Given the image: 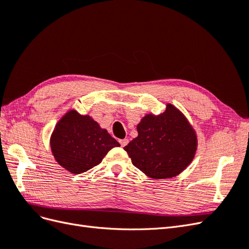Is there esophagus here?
<instances>
[{
  "mask_svg": "<svg viewBox=\"0 0 249 249\" xmlns=\"http://www.w3.org/2000/svg\"><path fill=\"white\" fill-rule=\"evenodd\" d=\"M119 143H120V145H122L123 147H124L127 143H129V139H126V138H124V139H120L119 140Z\"/></svg>",
  "mask_w": 249,
  "mask_h": 249,
  "instance_id": "1",
  "label": "esophagus"
}]
</instances>
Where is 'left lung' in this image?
Here are the masks:
<instances>
[{
	"mask_svg": "<svg viewBox=\"0 0 249 249\" xmlns=\"http://www.w3.org/2000/svg\"><path fill=\"white\" fill-rule=\"evenodd\" d=\"M138 136L124 149L135 167L156 179L178 176L193 160L197 139L193 127L175 106L162 114H147L137 125Z\"/></svg>",
	"mask_w": 249,
	"mask_h": 249,
	"instance_id": "left-lung-1",
	"label": "left lung"
}]
</instances>
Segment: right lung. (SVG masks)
<instances>
[{"mask_svg":"<svg viewBox=\"0 0 249 249\" xmlns=\"http://www.w3.org/2000/svg\"><path fill=\"white\" fill-rule=\"evenodd\" d=\"M119 143L88 115L71 110L59 120L51 137L56 161L71 173H82L99 165Z\"/></svg>","mask_w":249,"mask_h":249,"instance_id":"1","label":"right lung"}]
</instances>
